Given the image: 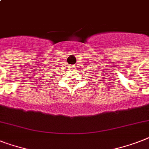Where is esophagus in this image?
Listing matches in <instances>:
<instances>
[{
    "mask_svg": "<svg viewBox=\"0 0 149 149\" xmlns=\"http://www.w3.org/2000/svg\"><path fill=\"white\" fill-rule=\"evenodd\" d=\"M70 68H71L72 70H73V69H75V66L74 65H70Z\"/></svg>",
    "mask_w": 149,
    "mask_h": 149,
    "instance_id": "obj_1",
    "label": "esophagus"
}]
</instances>
